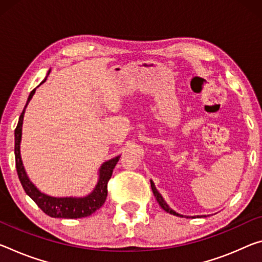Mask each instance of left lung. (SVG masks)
<instances>
[{
  "mask_svg": "<svg viewBox=\"0 0 262 262\" xmlns=\"http://www.w3.org/2000/svg\"><path fill=\"white\" fill-rule=\"evenodd\" d=\"M150 185H151L152 193H154V196H155L157 203H159L160 206L165 211V212H168V213H170V214H173V215H177V217H186V218H188V215H183V214L177 213L176 211H173V210L171 209V207H170V206L167 204V202L164 201V198L162 197V194L159 192V191H157L156 186H155V184H154L152 181H150ZM197 217H199V215H197Z\"/></svg>",
  "mask_w": 262,
  "mask_h": 262,
  "instance_id": "8db88e82",
  "label": "left lung"
}]
</instances>
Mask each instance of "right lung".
<instances>
[{
	"mask_svg": "<svg viewBox=\"0 0 262 262\" xmlns=\"http://www.w3.org/2000/svg\"><path fill=\"white\" fill-rule=\"evenodd\" d=\"M50 73V70L48 71L47 77L41 80L40 84L37 86L39 87L41 84L47 81V78ZM36 87V89H37ZM36 89L32 90L30 94H29L28 100L24 110L20 114L18 119L17 127L15 129V160H16V169H17V175L22 184L24 191L34 201L39 209H41L43 212L52 218H66V219H77V218H84L89 217L95 211L100 209L103 205L107 197V183L111 180L112 173H113V169L115 168L116 163L120 160V155L113 157L108 161L103 162L101 167L99 168L98 171V182L95 184L92 192L82 197H53L49 196V194L41 192V191L37 188V186L32 183L30 178H29L28 173L24 169L22 157H20V140H22V126H23V118L24 113H26V108L28 103L34 97L36 92Z\"/></svg>",
	"mask_w": 262,
	"mask_h": 262,
	"instance_id": "obj_1",
	"label": "right lung"
}]
</instances>
